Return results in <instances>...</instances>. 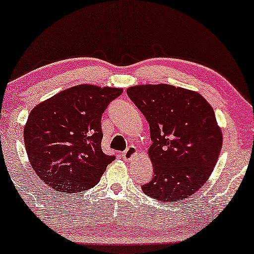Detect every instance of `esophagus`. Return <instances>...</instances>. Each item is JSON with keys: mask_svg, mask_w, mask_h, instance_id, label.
I'll list each match as a JSON object with an SVG mask.
<instances>
[{"mask_svg": "<svg viewBox=\"0 0 254 254\" xmlns=\"http://www.w3.org/2000/svg\"><path fill=\"white\" fill-rule=\"evenodd\" d=\"M136 154H137L136 147H135V145H130V147L128 148L126 151L123 152V157H124V159H126V161H128V159H130L131 157H134V156L136 155Z\"/></svg>", "mask_w": 254, "mask_h": 254, "instance_id": "1", "label": "esophagus"}]
</instances>
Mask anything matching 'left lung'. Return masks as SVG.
<instances>
[{
    "label": "left lung",
    "mask_w": 254,
    "mask_h": 254,
    "mask_svg": "<svg viewBox=\"0 0 254 254\" xmlns=\"http://www.w3.org/2000/svg\"><path fill=\"white\" fill-rule=\"evenodd\" d=\"M127 95L149 123L154 178L142 190L165 202L185 200L209 179L223 143L213 107L200 93L170 84H141Z\"/></svg>",
    "instance_id": "obj_1"
}]
</instances>
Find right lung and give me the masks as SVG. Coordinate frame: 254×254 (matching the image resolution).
I'll return each instance as SVG.
<instances>
[{"mask_svg": "<svg viewBox=\"0 0 254 254\" xmlns=\"http://www.w3.org/2000/svg\"><path fill=\"white\" fill-rule=\"evenodd\" d=\"M123 91L79 84L33 107L24 143L34 172L51 189L71 194L97 185L114 161L102 149V116Z\"/></svg>", "mask_w": 254, "mask_h": 254, "instance_id": "obj_1", "label": "right lung"}]
</instances>
